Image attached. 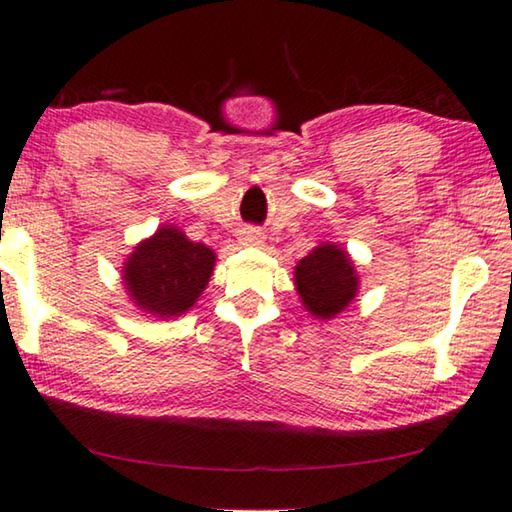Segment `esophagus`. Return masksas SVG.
<instances>
[{
    "instance_id": "esophagus-1",
    "label": "esophagus",
    "mask_w": 512,
    "mask_h": 512,
    "mask_svg": "<svg viewBox=\"0 0 512 512\" xmlns=\"http://www.w3.org/2000/svg\"><path fill=\"white\" fill-rule=\"evenodd\" d=\"M240 240L244 244H254V247H261L263 244V235L256 231V228H244V231L240 233Z\"/></svg>"
}]
</instances>
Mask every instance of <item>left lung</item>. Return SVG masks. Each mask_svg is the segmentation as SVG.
Listing matches in <instances>:
<instances>
[{
  "label": "left lung",
  "mask_w": 512,
  "mask_h": 512,
  "mask_svg": "<svg viewBox=\"0 0 512 512\" xmlns=\"http://www.w3.org/2000/svg\"><path fill=\"white\" fill-rule=\"evenodd\" d=\"M295 286L307 311L316 318H332L355 298L358 277L342 249L323 244L298 263Z\"/></svg>",
  "instance_id": "8db88e82"
}]
</instances>
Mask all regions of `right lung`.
I'll return each mask as SVG.
<instances>
[{"instance_id": "1", "label": "right lung", "mask_w": 512, "mask_h": 512, "mask_svg": "<svg viewBox=\"0 0 512 512\" xmlns=\"http://www.w3.org/2000/svg\"><path fill=\"white\" fill-rule=\"evenodd\" d=\"M214 254L177 228H161L140 242L124 268V284L136 305L154 316H182L205 291Z\"/></svg>"}]
</instances>
